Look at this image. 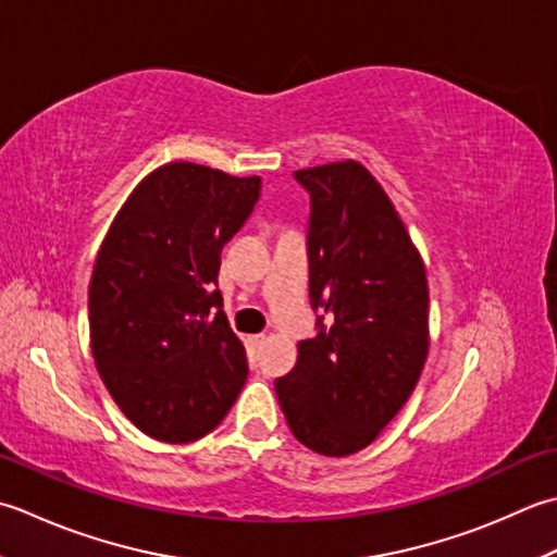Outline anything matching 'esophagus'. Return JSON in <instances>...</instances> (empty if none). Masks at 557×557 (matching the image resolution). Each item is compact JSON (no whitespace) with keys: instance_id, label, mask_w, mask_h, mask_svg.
<instances>
[{"instance_id":"obj_1","label":"esophagus","mask_w":557,"mask_h":557,"mask_svg":"<svg viewBox=\"0 0 557 557\" xmlns=\"http://www.w3.org/2000/svg\"><path fill=\"white\" fill-rule=\"evenodd\" d=\"M264 344V336L262 334H255V336H247V348L249 350H259Z\"/></svg>"}]
</instances>
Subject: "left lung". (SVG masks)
I'll use <instances>...</instances> for the list:
<instances>
[{"instance_id":"8db88e82","label":"left lung","mask_w":557,"mask_h":557,"mask_svg":"<svg viewBox=\"0 0 557 557\" xmlns=\"http://www.w3.org/2000/svg\"><path fill=\"white\" fill-rule=\"evenodd\" d=\"M310 195L308 259L317 336L276 380L288 428L324 457L377 437L428 358L423 259L377 180L356 161L295 170Z\"/></svg>"}]
</instances>
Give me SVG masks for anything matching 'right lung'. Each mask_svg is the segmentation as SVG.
I'll use <instances>...</instances> for the list:
<instances>
[{"label": "right lung", "mask_w": 557, "mask_h": 557, "mask_svg": "<svg viewBox=\"0 0 557 557\" xmlns=\"http://www.w3.org/2000/svg\"><path fill=\"white\" fill-rule=\"evenodd\" d=\"M262 180L168 163L112 221L88 286L90 350L112 399L146 433L195 442L231 411L247 356L223 312L221 249Z\"/></svg>", "instance_id": "obj_1"}]
</instances>
